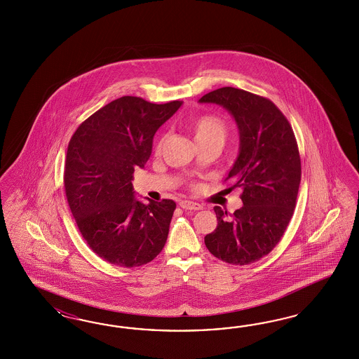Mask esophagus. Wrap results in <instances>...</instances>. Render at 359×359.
Here are the masks:
<instances>
[{
	"label": "esophagus",
	"instance_id": "34e87169",
	"mask_svg": "<svg viewBox=\"0 0 359 359\" xmlns=\"http://www.w3.org/2000/svg\"><path fill=\"white\" fill-rule=\"evenodd\" d=\"M180 208L183 209H188V210H201L203 205H200L198 203H194V201H189V200H183L179 203Z\"/></svg>",
	"mask_w": 359,
	"mask_h": 359
}]
</instances>
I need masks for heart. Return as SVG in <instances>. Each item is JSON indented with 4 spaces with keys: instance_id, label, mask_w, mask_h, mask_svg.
Listing matches in <instances>:
<instances>
[{
    "instance_id": "heart-1",
    "label": "heart",
    "mask_w": 359,
    "mask_h": 359,
    "mask_svg": "<svg viewBox=\"0 0 359 359\" xmlns=\"http://www.w3.org/2000/svg\"><path fill=\"white\" fill-rule=\"evenodd\" d=\"M191 131L197 144L217 143L219 146H222L228 137L229 128L226 121L221 118L219 116L204 114L191 122ZM163 142L164 138H161L156 143L155 146L156 154L162 151Z\"/></svg>"
}]
</instances>
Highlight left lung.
<instances>
[{
	"label": "left lung",
	"mask_w": 359,
	"mask_h": 359,
	"mask_svg": "<svg viewBox=\"0 0 359 359\" xmlns=\"http://www.w3.org/2000/svg\"><path fill=\"white\" fill-rule=\"evenodd\" d=\"M228 109L239 129V155L225 182L242 188L243 207L233 215L215 207L217 228L205 236L216 258L245 266L279 243L302 180V161L291 123L271 100L238 88L212 90L198 100Z\"/></svg>",
	"instance_id": "8db88e82"
}]
</instances>
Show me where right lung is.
Returning <instances> with one entry per match:
<instances>
[{"label":"right lung","mask_w":359,"mask_h":359,"mask_svg":"<svg viewBox=\"0 0 359 359\" xmlns=\"http://www.w3.org/2000/svg\"><path fill=\"white\" fill-rule=\"evenodd\" d=\"M180 105L123 96L81 122L69 140L67 201L83 238L104 261L138 267L165 245L174 200L143 204L134 198L131 180L151 155L154 134Z\"/></svg>","instance_id":"obj_1"}]
</instances>
